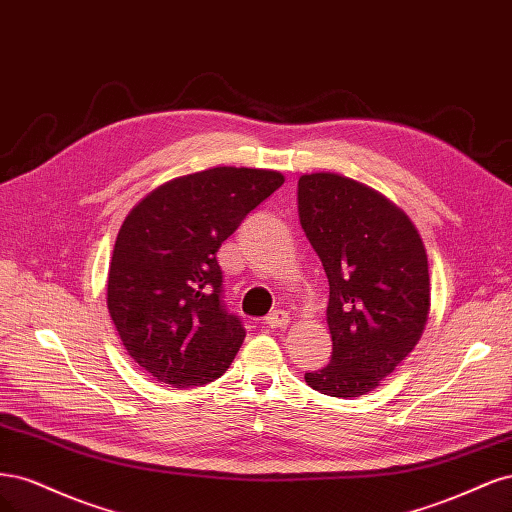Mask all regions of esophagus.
<instances>
[{
  "instance_id": "obj_1",
  "label": "esophagus",
  "mask_w": 512,
  "mask_h": 512,
  "mask_svg": "<svg viewBox=\"0 0 512 512\" xmlns=\"http://www.w3.org/2000/svg\"><path fill=\"white\" fill-rule=\"evenodd\" d=\"M289 321H291V317H289V312H285V310H272L270 315L263 319V323H266L272 329H283V327L289 325Z\"/></svg>"
}]
</instances>
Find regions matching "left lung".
<instances>
[{"label":"left lung","mask_w":512,"mask_h":512,"mask_svg":"<svg viewBox=\"0 0 512 512\" xmlns=\"http://www.w3.org/2000/svg\"><path fill=\"white\" fill-rule=\"evenodd\" d=\"M300 225L329 283L332 357L306 383L334 398L378 387L419 342L430 312L421 236L387 197L346 176L298 180Z\"/></svg>","instance_id":"obj_1"}]
</instances>
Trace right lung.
<instances>
[{
	"label": "right lung",
	"instance_id": "add662e5",
	"mask_svg": "<svg viewBox=\"0 0 512 512\" xmlns=\"http://www.w3.org/2000/svg\"><path fill=\"white\" fill-rule=\"evenodd\" d=\"M285 183L283 174L212 168L157 187L114 242L108 310L136 364L178 389L206 385L246 336L225 308L219 246Z\"/></svg>",
	"mask_w": 512,
	"mask_h": 512
}]
</instances>
